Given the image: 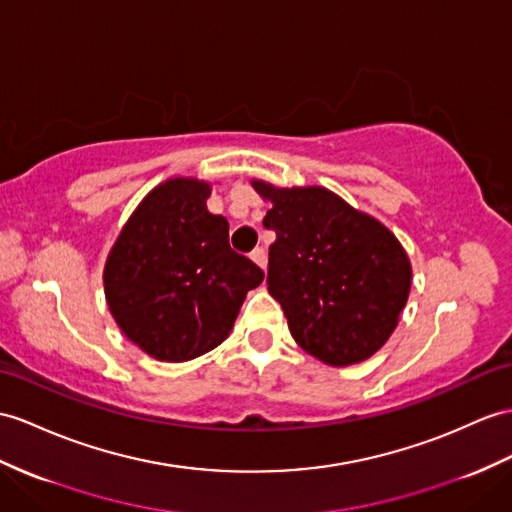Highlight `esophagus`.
Wrapping results in <instances>:
<instances>
[{"label": "esophagus", "instance_id": "obj_1", "mask_svg": "<svg viewBox=\"0 0 512 512\" xmlns=\"http://www.w3.org/2000/svg\"><path fill=\"white\" fill-rule=\"evenodd\" d=\"M252 260L260 267V269H267V252L263 247H256L252 252Z\"/></svg>", "mask_w": 512, "mask_h": 512}]
</instances>
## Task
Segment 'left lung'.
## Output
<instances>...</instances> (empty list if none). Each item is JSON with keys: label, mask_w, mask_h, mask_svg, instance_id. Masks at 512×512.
I'll return each instance as SVG.
<instances>
[{"label": "left lung", "mask_w": 512, "mask_h": 512, "mask_svg": "<svg viewBox=\"0 0 512 512\" xmlns=\"http://www.w3.org/2000/svg\"><path fill=\"white\" fill-rule=\"evenodd\" d=\"M271 210L267 289L295 343L332 367L363 363L389 341L410 293V260L395 234L323 186L252 182Z\"/></svg>", "instance_id": "1"}]
</instances>
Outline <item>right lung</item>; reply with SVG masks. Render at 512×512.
Instances as JSON below:
<instances>
[{
    "mask_svg": "<svg viewBox=\"0 0 512 512\" xmlns=\"http://www.w3.org/2000/svg\"><path fill=\"white\" fill-rule=\"evenodd\" d=\"M210 184H158L112 245L104 291L121 332L141 350L182 363L230 334L247 291L265 273L228 243V221L208 213Z\"/></svg>",
    "mask_w": 512,
    "mask_h": 512,
    "instance_id": "right-lung-1",
    "label": "right lung"
}]
</instances>
